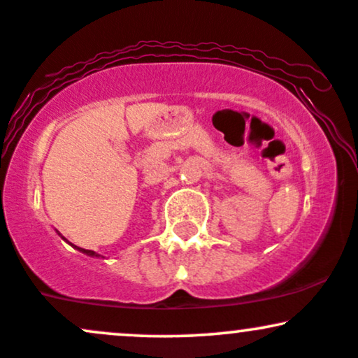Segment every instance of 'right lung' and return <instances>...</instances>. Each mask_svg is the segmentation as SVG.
I'll return each instance as SVG.
<instances>
[{"mask_svg":"<svg viewBox=\"0 0 358 358\" xmlns=\"http://www.w3.org/2000/svg\"><path fill=\"white\" fill-rule=\"evenodd\" d=\"M62 239H64V237H62ZM65 241V239H64ZM73 248L76 249H79L80 252H84V254H87V256H92V257H99V254H96L94 252V250H87V249H82V248H77V245H73Z\"/></svg>","mask_w":358,"mask_h":358,"instance_id":"right-lung-1","label":"right lung"}]
</instances>
